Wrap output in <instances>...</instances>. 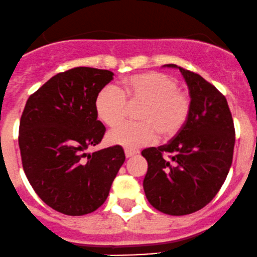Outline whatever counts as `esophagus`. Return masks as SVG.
<instances>
[{
	"instance_id": "34e87169",
	"label": "esophagus",
	"mask_w": 257,
	"mask_h": 257,
	"mask_svg": "<svg viewBox=\"0 0 257 257\" xmlns=\"http://www.w3.org/2000/svg\"><path fill=\"white\" fill-rule=\"evenodd\" d=\"M124 153H125V157L126 158H131V157H133V155H136V154H138V150H136V149H125L124 150Z\"/></svg>"
}]
</instances>
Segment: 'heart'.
Listing matches in <instances>:
<instances>
[{"label":"heart","mask_w":257,"mask_h":257,"mask_svg":"<svg viewBox=\"0 0 257 257\" xmlns=\"http://www.w3.org/2000/svg\"><path fill=\"white\" fill-rule=\"evenodd\" d=\"M129 105L141 104L137 119L112 129L107 141L128 149L152 143L159 134L162 141L178 136L191 112V97L179 89L178 80L162 72H143L121 80L119 88H103L95 98L98 118L114 126L125 118Z\"/></svg>","instance_id":"obj_1"}]
</instances>
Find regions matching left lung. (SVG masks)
I'll use <instances>...</instances> for the list:
<instances>
[{"label":"left lung","mask_w":257,"mask_h":257,"mask_svg":"<svg viewBox=\"0 0 257 257\" xmlns=\"http://www.w3.org/2000/svg\"><path fill=\"white\" fill-rule=\"evenodd\" d=\"M178 68L190 90L188 121L168 144L142 152L148 162L145 195L168 215H188L208 205L227 177L235 145L234 120L225 95L198 73Z\"/></svg>","instance_id":"8db88e82"}]
</instances>
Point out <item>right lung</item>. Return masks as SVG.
I'll return each instance as SVG.
<instances>
[{
    "label": "right lung",
    "instance_id": "right-lung-1",
    "mask_svg": "<svg viewBox=\"0 0 257 257\" xmlns=\"http://www.w3.org/2000/svg\"><path fill=\"white\" fill-rule=\"evenodd\" d=\"M113 76L90 67L61 72L30 95L21 115L18 144L26 177L62 214L79 216L99 208L125 160L120 145L85 153L104 137L95 98Z\"/></svg>",
    "mask_w": 257,
    "mask_h": 257
}]
</instances>
